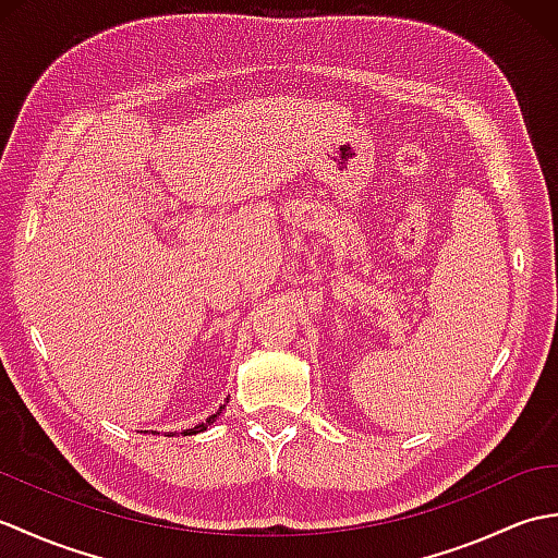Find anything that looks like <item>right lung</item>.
<instances>
[{
  "instance_id": "add662e5",
  "label": "right lung",
  "mask_w": 558,
  "mask_h": 558,
  "mask_svg": "<svg viewBox=\"0 0 558 558\" xmlns=\"http://www.w3.org/2000/svg\"><path fill=\"white\" fill-rule=\"evenodd\" d=\"M222 410H225V405H220V410H218L216 414H210V417H208L206 422H201V424L192 426V429H184L182 434H184V436H192V434H198V432H206V429H208V426H210L213 422H216V420L220 417V412H222ZM168 436H174V434H168Z\"/></svg>"
}]
</instances>
